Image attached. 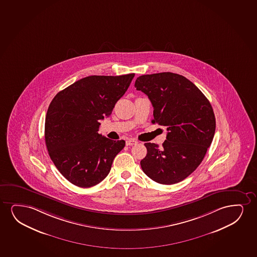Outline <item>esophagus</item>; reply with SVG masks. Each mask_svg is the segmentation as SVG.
<instances>
[{
	"label": "esophagus",
	"mask_w": 257,
	"mask_h": 257,
	"mask_svg": "<svg viewBox=\"0 0 257 257\" xmlns=\"http://www.w3.org/2000/svg\"><path fill=\"white\" fill-rule=\"evenodd\" d=\"M138 142L135 140H133V139H129V140H126V146H134V145H136Z\"/></svg>",
	"instance_id": "esophagus-1"
}]
</instances>
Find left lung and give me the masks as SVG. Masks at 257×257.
<instances>
[{
	"mask_svg": "<svg viewBox=\"0 0 257 257\" xmlns=\"http://www.w3.org/2000/svg\"><path fill=\"white\" fill-rule=\"evenodd\" d=\"M135 87L154 106L152 122L168 131L161 148L145 144L141 168L158 183L180 182L200 166L213 141L215 117L210 102L191 81L172 72L140 76Z\"/></svg>",
	"mask_w": 257,
	"mask_h": 257,
	"instance_id": "8db88e82",
	"label": "left lung"
}]
</instances>
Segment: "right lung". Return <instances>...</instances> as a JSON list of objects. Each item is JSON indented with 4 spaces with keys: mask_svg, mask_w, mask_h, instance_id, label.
<instances>
[{
    "mask_svg": "<svg viewBox=\"0 0 257 257\" xmlns=\"http://www.w3.org/2000/svg\"><path fill=\"white\" fill-rule=\"evenodd\" d=\"M135 74L90 76L55 96L47 110L45 143L57 170L79 187H90L110 173L125 146L98 134L99 121L109 117Z\"/></svg>",
    "mask_w": 257,
    "mask_h": 257,
    "instance_id": "1",
    "label": "right lung"
}]
</instances>
